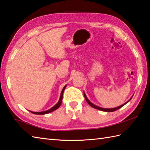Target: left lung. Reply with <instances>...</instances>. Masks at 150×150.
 Here are the masks:
<instances>
[{"mask_svg": "<svg viewBox=\"0 0 150 150\" xmlns=\"http://www.w3.org/2000/svg\"><path fill=\"white\" fill-rule=\"evenodd\" d=\"M83 94H84V97H85V100L86 101V102H87V103H88V105H89L90 106H91L92 108H96V109H98V110H101V111L108 112H114V111H115V110H117L119 109L120 108H121L122 106H124L125 105H126V103H128L129 101H130V100H131V99H132V97H133V96H132V97L130 99H129V100H128L127 102H126L125 103H124V104L122 105H121V106H117V107H116V108H105L99 107V106H96V105H95L93 104L92 103H91V101H89V99L87 98V97H86V94H85V92H83Z\"/></svg>", "mask_w": 150, "mask_h": 150, "instance_id": "8db88e82", "label": "left lung"}]
</instances>
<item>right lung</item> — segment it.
I'll list each match as a JSON object with an SVG mask.
<instances>
[{"instance_id":"right-lung-1","label":"right lung","mask_w":150,"mask_h":150,"mask_svg":"<svg viewBox=\"0 0 150 150\" xmlns=\"http://www.w3.org/2000/svg\"><path fill=\"white\" fill-rule=\"evenodd\" d=\"M66 86H67V85H65V86H64V87L63 88V89H62V92H61V95H60V98H59V99L58 102L57 103H56V104L54 106H52V108H51L50 109L47 110H46V111H43V112H32V111H29V112H31V113H33V114H37V115H44V114H49V113H51V112H53L54 110H56V109H58V108L59 107V106H60V105H61V104H62V98H63V94H64V90L65 89Z\"/></svg>"}]
</instances>
